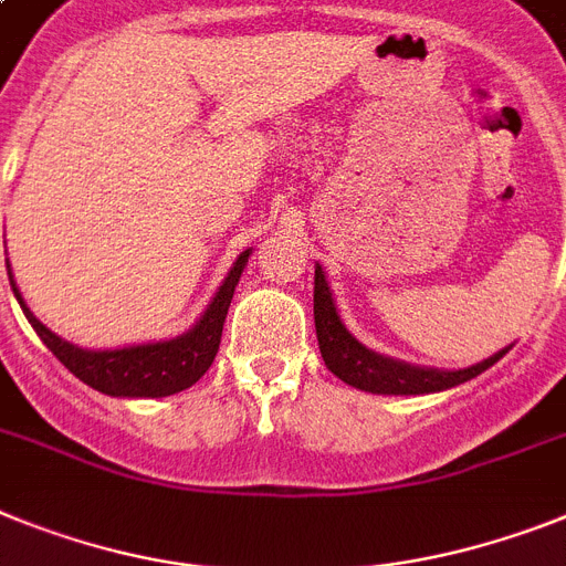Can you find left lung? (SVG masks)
I'll return each mask as SVG.
<instances>
[{
  "label": "left lung",
  "instance_id": "8db88e82",
  "mask_svg": "<svg viewBox=\"0 0 566 566\" xmlns=\"http://www.w3.org/2000/svg\"><path fill=\"white\" fill-rule=\"evenodd\" d=\"M313 319H316V339H319L327 371L336 374L342 382L368 394H397L400 397V394L446 391V388L469 382L486 368H492L512 348V345L501 348L483 363L458 368V371H440V368H426V365H411L394 359V356L377 354V350L365 348L363 342L345 327L339 311H336L334 293L327 287L322 264H316V275H313Z\"/></svg>",
  "mask_w": 566,
  "mask_h": 566
}]
</instances>
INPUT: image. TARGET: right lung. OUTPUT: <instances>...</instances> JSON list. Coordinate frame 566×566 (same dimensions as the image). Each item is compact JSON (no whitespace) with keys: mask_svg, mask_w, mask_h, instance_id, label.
I'll return each instance as SVG.
<instances>
[{"mask_svg":"<svg viewBox=\"0 0 566 566\" xmlns=\"http://www.w3.org/2000/svg\"><path fill=\"white\" fill-rule=\"evenodd\" d=\"M250 253L253 250H244L239 259L232 261L230 273L221 282L218 293L212 296L207 311L201 313V319L195 322L189 331L172 336V339L146 342V345H129V348L112 350L77 348V345L65 342L63 336H56L25 305V298L19 293L17 282H13L11 264H8V279H11L13 296H17L19 307H22L25 319L36 331V336L45 342V348L74 377L83 379L85 386H92L99 394H108V397H169V394L187 391L189 386H195L203 374L210 371L218 345H221V331H224L232 293H235L241 273H244Z\"/></svg>","mask_w":566,"mask_h":566,"instance_id":"add662e5","label":"right lung"}]
</instances>
